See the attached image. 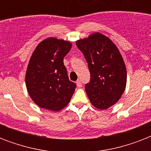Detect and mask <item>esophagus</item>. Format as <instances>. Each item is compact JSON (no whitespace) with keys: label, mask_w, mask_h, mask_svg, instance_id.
Returning <instances> with one entry per match:
<instances>
[{"label":"esophagus","mask_w":151,"mask_h":151,"mask_svg":"<svg viewBox=\"0 0 151 151\" xmlns=\"http://www.w3.org/2000/svg\"><path fill=\"white\" fill-rule=\"evenodd\" d=\"M76 84H77V86H78V88H81V86H82V84H81V80H78L77 81V82H76Z\"/></svg>","instance_id":"1"}]
</instances>
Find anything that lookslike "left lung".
<instances>
[{
    "mask_svg": "<svg viewBox=\"0 0 151 151\" xmlns=\"http://www.w3.org/2000/svg\"><path fill=\"white\" fill-rule=\"evenodd\" d=\"M88 63L91 78L85 91L92 105L106 110L114 105L124 93L127 81L125 64L118 48L100 33L76 41Z\"/></svg>",
    "mask_w": 151,
    "mask_h": 151,
    "instance_id": "left-lung-1",
    "label": "left lung"
}]
</instances>
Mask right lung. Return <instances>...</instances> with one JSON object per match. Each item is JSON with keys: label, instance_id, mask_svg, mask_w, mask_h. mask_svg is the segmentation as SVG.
I'll return each mask as SVG.
<instances>
[{"label": "right lung", "instance_id": "right-lung-1", "mask_svg": "<svg viewBox=\"0 0 151 151\" xmlns=\"http://www.w3.org/2000/svg\"><path fill=\"white\" fill-rule=\"evenodd\" d=\"M70 41L49 37L36 47L26 72L29 96L41 108L59 111L66 106L75 91L69 80L63 58L70 52Z\"/></svg>", "mask_w": 151, "mask_h": 151}]
</instances>
